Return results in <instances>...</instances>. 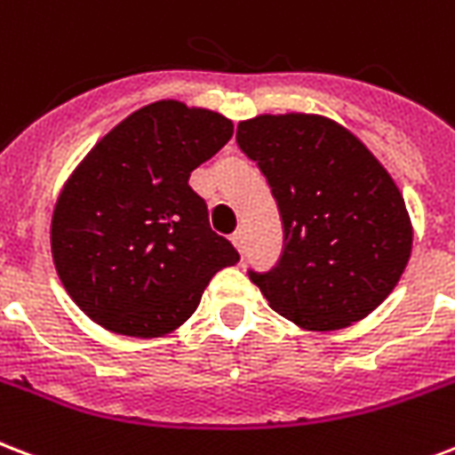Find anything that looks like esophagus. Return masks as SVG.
Returning a JSON list of instances; mask_svg holds the SVG:
<instances>
[{"label": "esophagus", "instance_id": "34e87169", "mask_svg": "<svg viewBox=\"0 0 455 455\" xmlns=\"http://www.w3.org/2000/svg\"><path fill=\"white\" fill-rule=\"evenodd\" d=\"M231 241H234V245L238 248V252L243 255V251H245V234H243V228H238V231L231 235Z\"/></svg>", "mask_w": 455, "mask_h": 455}]
</instances>
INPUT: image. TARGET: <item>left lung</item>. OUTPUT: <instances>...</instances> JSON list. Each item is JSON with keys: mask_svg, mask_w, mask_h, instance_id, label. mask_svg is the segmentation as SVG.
Listing matches in <instances>:
<instances>
[{"mask_svg": "<svg viewBox=\"0 0 455 455\" xmlns=\"http://www.w3.org/2000/svg\"><path fill=\"white\" fill-rule=\"evenodd\" d=\"M235 143L265 173L282 217V258L267 272L248 269L272 310L315 331L367 317L412 245L387 169L351 131L315 114L241 121Z\"/></svg>", "mask_w": 455, "mask_h": 455, "instance_id": "left-lung-1", "label": "left lung"}]
</instances>
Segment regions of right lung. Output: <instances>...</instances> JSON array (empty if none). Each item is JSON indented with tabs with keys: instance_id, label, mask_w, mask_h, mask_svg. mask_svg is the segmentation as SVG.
I'll list each match as a JSON object with an SVG mask.
<instances>
[{
	"instance_id": "right-lung-1",
	"label": "right lung",
	"mask_w": 455,
	"mask_h": 455,
	"mask_svg": "<svg viewBox=\"0 0 455 455\" xmlns=\"http://www.w3.org/2000/svg\"><path fill=\"white\" fill-rule=\"evenodd\" d=\"M231 135L227 116L162 100L121 121L83 159L54 207L52 255L90 320L116 334H166L238 259L188 186L190 172Z\"/></svg>"
}]
</instances>
